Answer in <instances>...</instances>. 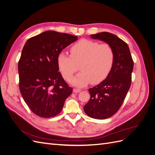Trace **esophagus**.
Segmentation results:
<instances>
[{
  "instance_id": "esophagus-1",
  "label": "esophagus",
  "mask_w": 155,
  "mask_h": 155,
  "mask_svg": "<svg viewBox=\"0 0 155 155\" xmlns=\"http://www.w3.org/2000/svg\"><path fill=\"white\" fill-rule=\"evenodd\" d=\"M73 92H75V93H78V92H81V90H80V89H78V88H74Z\"/></svg>"
}]
</instances>
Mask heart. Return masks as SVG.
<instances>
[{
	"label": "heart",
	"mask_w": 155,
	"mask_h": 155,
	"mask_svg": "<svg viewBox=\"0 0 155 155\" xmlns=\"http://www.w3.org/2000/svg\"><path fill=\"white\" fill-rule=\"evenodd\" d=\"M70 55L64 52L58 54L57 62L63 78L70 80L79 65L81 72L71 83L82 87L90 82L97 84L104 80L110 72L114 62V50L109 44L81 39L70 49Z\"/></svg>",
	"instance_id": "b5f03b06"
}]
</instances>
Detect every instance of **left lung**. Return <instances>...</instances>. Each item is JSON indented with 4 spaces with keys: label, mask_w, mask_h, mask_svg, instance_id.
I'll list each match as a JSON object with an SVG mask.
<instances>
[{
    "label": "left lung",
    "mask_w": 155,
    "mask_h": 155,
    "mask_svg": "<svg viewBox=\"0 0 155 155\" xmlns=\"http://www.w3.org/2000/svg\"><path fill=\"white\" fill-rule=\"evenodd\" d=\"M91 36L110 45L114 53L110 72L104 81L88 89L91 99L83 107L91 118L103 120L113 116L122 105L130 87L134 62L127 44L118 37L105 31Z\"/></svg>",
    "instance_id": "obj_1"
}]
</instances>
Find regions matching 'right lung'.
<instances>
[{
  "instance_id": "add662e5",
  "label": "right lung",
  "mask_w": 155,
  "mask_h": 155,
  "mask_svg": "<svg viewBox=\"0 0 155 155\" xmlns=\"http://www.w3.org/2000/svg\"><path fill=\"white\" fill-rule=\"evenodd\" d=\"M77 40V36L49 30L26 42L18 64L19 88L27 105L38 116L58 114L72 94V88L58 72L57 58Z\"/></svg>"
}]
</instances>
